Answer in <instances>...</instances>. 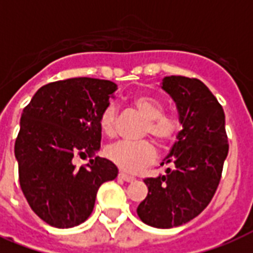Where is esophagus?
I'll use <instances>...</instances> for the list:
<instances>
[{
	"label": "esophagus",
	"instance_id": "34e87169",
	"mask_svg": "<svg viewBox=\"0 0 253 253\" xmlns=\"http://www.w3.org/2000/svg\"><path fill=\"white\" fill-rule=\"evenodd\" d=\"M118 177L119 178H122L123 181H126V182H132V181L135 180L134 176H130V174H127V173L125 172H119Z\"/></svg>",
	"mask_w": 253,
	"mask_h": 253
}]
</instances>
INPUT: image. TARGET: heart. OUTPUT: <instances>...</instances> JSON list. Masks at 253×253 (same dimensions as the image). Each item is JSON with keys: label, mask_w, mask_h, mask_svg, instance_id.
Masks as SVG:
<instances>
[{"label": "heart", "mask_w": 253, "mask_h": 253, "mask_svg": "<svg viewBox=\"0 0 253 253\" xmlns=\"http://www.w3.org/2000/svg\"><path fill=\"white\" fill-rule=\"evenodd\" d=\"M132 106L147 118L144 134H151L159 143L167 144L178 136L182 122L177 114L164 113L162 99L154 94L142 93L131 99ZM118 109L115 103H109L99 115V127L105 135L113 136L117 128ZM106 158L125 172L136 173L150 166L158 158V150L151 140L113 143L105 150Z\"/></svg>", "instance_id": "1"}]
</instances>
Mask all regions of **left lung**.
Instances as JSON below:
<instances>
[{"instance_id":"1","label":"left lung","mask_w":253,"mask_h":253,"mask_svg":"<svg viewBox=\"0 0 253 253\" xmlns=\"http://www.w3.org/2000/svg\"><path fill=\"white\" fill-rule=\"evenodd\" d=\"M163 89L180 113L182 130L162 166L166 174L144 180L148 194L136 209L139 218L158 228L177 227L208 208L219 185L228 139L223 107L198 79L168 76Z\"/></svg>"}]
</instances>
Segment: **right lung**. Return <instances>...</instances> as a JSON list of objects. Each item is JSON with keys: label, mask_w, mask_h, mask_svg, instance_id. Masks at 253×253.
<instances>
[{"label": "right lung", "mask_w": 253, "mask_h": 253, "mask_svg": "<svg viewBox=\"0 0 253 253\" xmlns=\"http://www.w3.org/2000/svg\"><path fill=\"white\" fill-rule=\"evenodd\" d=\"M117 84L76 77L42 86L23 109L14 152L22 193L41 219L75 227L93 211L99 186L118 169L102 158L76 168L73 159L101 146L99 115Z\"/></svg>", "instance_id": "add662e5"}]
</instances>
